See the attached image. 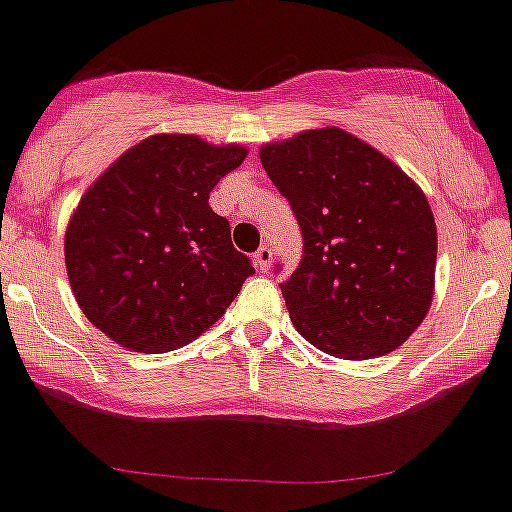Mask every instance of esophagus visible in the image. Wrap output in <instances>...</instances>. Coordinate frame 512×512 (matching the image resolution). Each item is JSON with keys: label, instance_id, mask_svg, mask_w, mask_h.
<instances>
[{"label": "esophagus", "instance_id": "esophagus-1", "mask_svg": "<svg viewBox=\"0 0 512 512\" xmlns=\"http://www.w3.org/2000/svg\"><path fill=\"white\" fill-rule=\"evenodd\" d=\"M270 262H272V250H270V245H262L260 250L255 252V265H257V270L265 272L267 267H270Z\"/></svg>", "mask_w": 512, "mask_h": 512}]
</instances>
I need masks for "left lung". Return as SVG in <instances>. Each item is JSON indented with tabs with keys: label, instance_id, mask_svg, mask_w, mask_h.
<instances>
[{
	"label": "left lung",
	"instance_id": "8db88e82",
	"mask_svg": "<svg viewBox=\"0 0 512 512\" xmlns=\"http://www.w3.org/2000/svg\"><path fill=\"white\" fill-rule=\"evenodd\" d=\"M260 160L305 242L280 285L297 332L342 360L403 345L428 315L435 287L438 230L423 190L340 127L270 142Z\"/></svg>",
	"mask_w": 512,
	"mask_h": 512
}]
</instances>
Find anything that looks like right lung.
I'll list each match as a JSON object with an SVG mask.
<instances>
[{
    "label": "right lung",
    "mask_w": 512,
    "mask_h": 512,
    "mask_svg": "<svg viewBox=\"0 0 512 512\" xmlns=\"http://www.w3.org/2000/svg\"><path fill=\"white\" fill-rule=\"evenodd\" d=\"M245 157L242 145L152 135L84 192L64 262L74 300L109 340L147 355L177 350L215 325L255 275L207 202Z\"/></svg>",
    "instance_id": "obj_1"
}]
</instances>
